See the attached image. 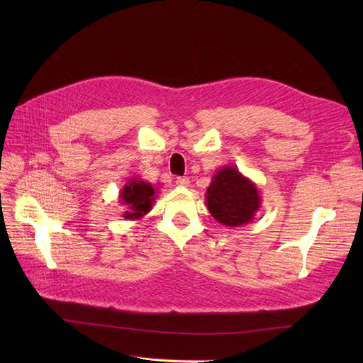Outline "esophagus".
<instances>
[{"instance_id":"1","label":"esophagus","mask_w":363,"mask_h":363,"mask_svg":"<svg viewBox=\"0 0 363 363\" xmlns=\"http://www.w3.org/2000/svg\"><path fill=\"white\" fill-rule=\"evenodd\" d=\"M175 184H177L179 188H188L189 179L188 177H177V179H175Z\"/></svg>"}]
</instances>
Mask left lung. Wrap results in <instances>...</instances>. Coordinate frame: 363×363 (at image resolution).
<instances>
[{"mask_svg": "<svg viewBox=\"0 0 363 363\" xmlns=\"http://www.w3.org/2000/svg\"><path fill=\"white\" fill-rule=\"evenodd\" d=\"M206 206L219 224L240 227L251 223L262 206V196L255 182L232 164L218 169L206 192Z\"/></svg>", "mask_w": 363, "mask_h": 363, "instance_id": "8db88e82", "label": "left lung"}]
</instances>
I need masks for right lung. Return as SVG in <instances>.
Returning a JSON list of instances; mask_svg holds the SVG:
<instances>
[{"label":"right lung","instance_id":"1","mask_svg":"<svg viewBox=\"0 0 363 363\" xmlns=\"http://www.w3.org/2000/svg\"><path fill=\"white\" fill-rule=\"evenodd\" d=\"M157 189L152 188L150 182H144L139 177L127 179V183L119 191V203L124 206L123 218L136 221L144 218L156 201Z\"/></svg>","mask_w":363,"mask_h":363}]
</instances>
